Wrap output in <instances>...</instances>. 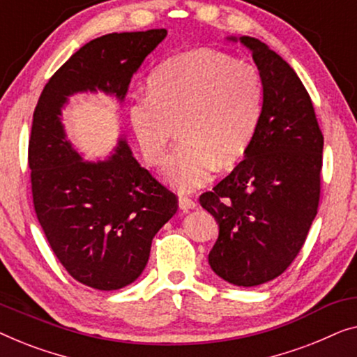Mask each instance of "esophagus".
<instances>
[{
    "instance_id": "1",
    "label": "esophagus",
    "mask_w": 357,
    "mask_h": 357,
    "mask_svg": "<svg viewBox=\"0 0 357 357\" xmlns=\"http://www.w3.org/2000/svg\"><path fill=\"white\" fill-rule=\"evenodd\" d=\"M195 207H197L195 200H192L190 197H185V195H181V197H179V208L181 210L188 212V210H192Z\"/></svg>"
}]
</instances>
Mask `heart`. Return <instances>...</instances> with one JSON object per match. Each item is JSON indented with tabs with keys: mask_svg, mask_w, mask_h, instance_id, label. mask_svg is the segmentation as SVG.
Wrapping results in <instances>:
<instances>
[{
	"mask_svg": "<svg viewBox=\"0 0 357 357\" xmlns=\"http://www.w3.org/2000/svg\"><path fill=\"white\" fill-rule=\"evenodd\" d=\"M257 69L213 50H190L150 74L147 98L129 108V121L150 165L163 163L174 129L181 140L163 173L179 190L207 183L215 165L239 162L252 142L262 109Z\"/></svg>",
	"mask_w": 357,
	"mask_h": 357,
	"instance_id": "b5f03b06",
	"label": "heart"
}]
</instances>
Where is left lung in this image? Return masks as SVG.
Wrapping results in <instances>:
<instances>
[{
    "instance_id": "1",
    "label": "left lung",
    "mask_w": 357,
    "mask_h": 357,
    "mask_svg": "<svg viewBox=\"0 0 357 357\" xmlns=\"http://www.w3.org/2000/svg\"><path fill=\"white\" fill-rule=\"evenodd\" d=\"M239 42L262 79V112L243 162L199 200L220 227L210 267L228 283L257 286L280 277L307 238L320 200L324 135L294 69L257 38Z\"/></svg>"
}]
</instances>
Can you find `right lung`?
Segmentation results:
<instances>
[{
	"mask_svg": "<svg viewBox=\"0 0 357 357\" xmlns=\"http://www.w3.org/2000/svg\"><path fill=\"white\" fill-rule=\"evenodd\" d=\"M167 33H108L85 43L53 74L35 107L29 139L35 213L66 272L93 289H119L140 277L178 197L140 167L124 139L107 160H82L66 139L61 109L77 92L100 90L123 102L132 74Z\"/></svg>",
	"mask_w": 357,
	"mask_h": 357,
	"instance_id": "right-lung-1",
	"label": "right lung"
}]
</instances>
